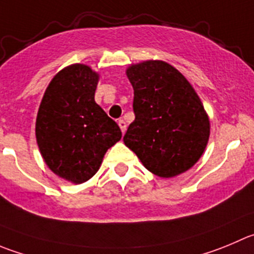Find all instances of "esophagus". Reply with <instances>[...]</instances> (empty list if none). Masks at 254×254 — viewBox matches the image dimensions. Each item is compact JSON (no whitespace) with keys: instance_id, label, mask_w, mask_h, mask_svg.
Returning <instances> with one entry per match:
<instances>
[{"instance_id":"obj_1","label":"esophagus","mask_w":254,"mask_h":254,"mask_svg":"<svg viewBox=\"0 0 254 254\" xmlns=\"http://www.w3.org/2000/svg\"><path fill=\"white\" fill-rule=\"evenodd\" d=\"M118 126H120L121 131H122V133H125L126 129H127V125H126V122L123 120H118Z\"/></svg>"}]
</instances>
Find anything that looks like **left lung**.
I'll use <instances>...</instances> for the list:
<instances>
[{"label": "left lung", "mask_w": 254, "mask_h": 254, "mask_svg": "<svg viewBox=\"0 0 254 254\" xmlns=\"http://www.w3.org/2000/svg\"><path fill=\"white\" fill-rule=\"evenodd\" d=\"M133 87V122L123 142L153 175L171 178L201 158L211 125L201 98L185 76L159 60L129 64Z\"/></svg>", "instance_id": "left-lung-1"}]
</instances>
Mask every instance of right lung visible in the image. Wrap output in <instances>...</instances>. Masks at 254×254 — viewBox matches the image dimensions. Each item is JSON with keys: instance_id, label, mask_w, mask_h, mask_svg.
<instances>
[{"instance_id": "add662e5", "label": "right lung", "mask_w": 254, "mask_h": 254, "mask_svg": "<svg viewBox=\"0 0 254 254\" xmlns=\"http://www.w3.org/2000/svg\"><path fill=\"white\" fill-rule=\"evenodd\" d=\"M100 74L73 64L53 77L36 118L41 156L55 175L81 185L97 173L108 148L122 137L120 127L96 103Z\"/></svg>"}]
</instances>
